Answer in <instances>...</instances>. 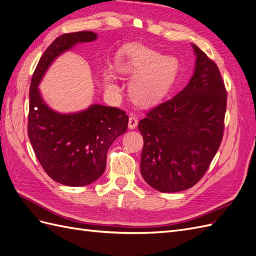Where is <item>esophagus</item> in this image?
I'll use <instances>...</instances> for the list:
<instances>
[{"mask_svg":"<svg viewBox=\"0 0 256 256\" xmlns=\"http://www.w3.org/2000/svg\"><path fill=\"white\" fill-rule=\"evenodd\" d=\"M129 129H134L138 126V118L134 114L129 115V122H128Z\"/></svg>","mask_w":256,"mask_h":256,"instance_id":"34e87169","label":"esophagus"}]
</instances>
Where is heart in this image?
Listing matches in <instances>:
<instances>
[{
  "label": "heart",
  "mask_w": 256,
  "mask_h": 256,
  "mask_svg": "<svg viewBox=\"0 0 256 256\" xmlns=\"http://www.w3.org/2000/svg\"><path fill=\"white\" fill-rule=\"evenodd\" d=\"M118 66L122 72L136 76L131 92L142 103L162 99L174 85L178 72V61L174 57H164L139 45H128L122 50Z\"/></svg>",
  "instance_id": "1"
}]
</instances>
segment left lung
I'll use <instances>...</instances> for the list:
<instances>
[{
    "mask_svg": "<svg viewBox=\"0 0 256 256\" xmlns=\"http://www.w3.org/2000/svg\"><path fill=\"white\" fill-rule=\"evenodd\" d=\"M195 72L174 98L146 112L141 174L162 192L190 188L200 181L223 139L227 92L216 62L196 45Z\"/></svg>",
    "mask_w": 256,
    "mask_h": 256,
    "instance_id": "obj_1",
    "label": "left lung"
}]
</instances>
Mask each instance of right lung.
<instances>
[{
  "mask_svg": "<svg viewBox=\"0 0 256 256\" xmlns=\"http://www.w3.org/2000/svg\"><path fill=\"white\" fill-rule=\"evenodd\" d=\"M96 38L92 31L58 36L40 57L31 80L28 136L44 171L68 186H85L99 178L108 148L128 127L126 112L117 108L94 104L82 112L59 114L40 98L38 85L52 62L75 44Z\"/></svg>",
  "mask_w": 256,
  "mask_h": 256,
  "instance_id": "obj_1",
  "label": "right lung"
}]
</instances>
